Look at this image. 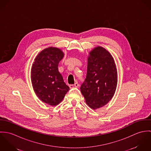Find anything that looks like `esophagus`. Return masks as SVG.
Listing matches in <instances>:
<instances>
[{
    "mask_svg": "<svg viewBox=\"0 0 151 151\" xmlns=\"http://www.w3.org/2000/svg\"><path fill=\"white\" fill-rule=\"evenodd\" d=\"M79 86V84L78 83H76L74 84H71L70 85V88H77Z\"/></svg>",
    "mask_w": 151,
    "mask_h": 151,
    "instance_id": "esophagus-1",
    "label": "esophagus"
}]
</instances>
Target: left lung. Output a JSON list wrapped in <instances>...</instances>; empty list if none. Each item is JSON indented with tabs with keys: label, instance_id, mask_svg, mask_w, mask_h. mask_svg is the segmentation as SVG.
Wrapping results in <instances>:
<instances>
[{
	"label": "left lung",
	"instance_id": "left-lung-1",
	"mask_svg": "<svg viewBox=\"0 0 151 151\" xmlns=\"http://www.w3.org/2000/svg\"><path fill=\"white\" fill-rule=\"evenodd\" d=\"M89 55L86 78L80 89L86 104L96 109L107 104L113 96L117 84V74L114 60L105 48L98 46Z\"/></svg>",
	"mask_w": 151,
	"mask_h": 151
}]
</instances>
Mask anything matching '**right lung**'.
Segmentation results:
<instances>
[{
	"mask_svg": "<svg viewBox=\"0 0 151 151\" xmlns=\"http://www.w3.org/2000/svg\"><path fill=\"white\" fill-rule=\"evenodd\" d=\"M63 52L50 47L41 51L35 59L31 69V81L37 96L43 102L56 106L70 89L58 70Z\"/></svg>",
	"mask_w": 151,
	"mask_h": 151,
	"instance_id": "add662e5",
	"label": "right lung"
}]
</instances>
